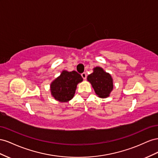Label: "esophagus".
<instances>
[{"mask_svg": "<svg viewBox=\"0 0 158 158\" xmlns=\"http://www.w3.org/2000/svg\"><path fill=\"white\" fill-rule=\"evenodd\" d=\"M81 76H82V77L84 79H86V78H87V73H85V72H83V73H81Z\"/></svg>", "mask_w": 158, "mask_h": 158, "instance_id": "esophagus-1", "label": "esophagus"}]
</instances>
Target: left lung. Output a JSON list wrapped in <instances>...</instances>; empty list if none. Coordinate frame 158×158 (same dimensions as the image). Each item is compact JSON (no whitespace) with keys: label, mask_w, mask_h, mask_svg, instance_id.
Segmentation results:
<instances>
[{"label":"left lung","mask_w":158,"mask_h":158,"mask_svg":"<svg viewBox=\"0 0 158 158\" xmlns=\"http://www.w3.org/2000/svg\"><path fill=\"white\" fill-rule=\"evenodd\" d=\"M87 80L91 83L99 97H108L113 89V83L110 75L106 73L101 67H97L94 68L93 73L88 75Z\"/></svg>","instance_id":"left-lung-1"}]
</instances>
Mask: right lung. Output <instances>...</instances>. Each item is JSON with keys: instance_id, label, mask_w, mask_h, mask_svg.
Here are the masks:
<instances>
[{"instance_id": "obj_1", "label": "right lung", "mask_w": 158, "mask_h": 158, "mask_svg": "<svg viewBox=\"0 0 158 158\" xmlns=\"http://www.w3.org/2000/svg\"><path fill=\"white\" fill-rule=\"evenodd\" d=\"M82 81L81 75L77 71H63L60 76L51 84L52 96L60 102L70 101L74 96L77 85Z\"/></svg>"}]
</instances>
